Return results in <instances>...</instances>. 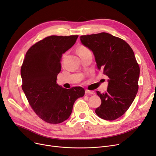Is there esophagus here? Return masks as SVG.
<instances>
[{
  "label": "esophagus",
  "instance_id": "esophagus-1",
  "mask_svg": "<svg viewBox=\"0 0 156 156\" xmlns=\"http://www.w3.org/2000/svg\"><path fill=\"white\" fill-rule=\"evenodd\" d=\"M85 94H95V92L94 91H92V90H85Z\"/></svg>",
  "mask_w": 156,
  "mask_h": 156
}]
</instances>
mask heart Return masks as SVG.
<instances>
[{"instance_id":"obj_1","label":"heart","mask_w":156,"mask_h":156,"mask_svg":"<svg viewBox=\"0 0 156 156\" xmlns=\"http://www.w3.org/2000/svg\"><path fill=\"white\" fill-rule=\"evenodd\" d=\"M77 52L78 53V54L80 55V56H83V55H87V54H92L91 53V51H90V49L85 47V46H83V45H81V46H80L78 47V48L77 49ZM65 57V54L63 55V57H62V59L64 58Z\"/></svg>"}]
</instances>
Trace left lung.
Segmentation results:
<instances>
[{"label": "left lung", "mask_w": 156, "mask_h": 156, "mask_svg": "<svg viewBox=\"0 0 156 156\" xmlns=\"http://www.w3.org/2000/svg\"><path fill=\"white\" fill-rule=\"evenodd\" d=\"M80 40L93 52L98 69L109 78L107 91L96 92L102 103L95 113L105 120L116 119L129 109L138 90L140 67L134 52L124 40L108 33L82 35Z\"/></svg>", "instance_id": "obj_1"}]
</instances>
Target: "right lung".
Wrapping results in <instances>:
<instances>
[{"instance_id":"right-lung-1","label":"right lung","mask_w":156,"mask_h":156,"mask_svg":"<svg viewBox=\"0 0 156 156\" xmlns=\"http://www.w3.org/2000/svg\"><path fill=\"white\" fill-rule=\"evenodd\" d=\"M78 35H52L28 50L21 68L22 89L32 109L44 121L58 124L71 115L73 104L83 97L81 87L69 89L57 85L62 54L75 44Z\"/></svg>"}]
</instances>
